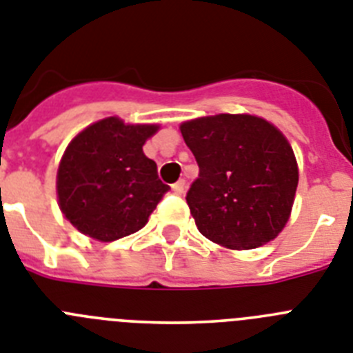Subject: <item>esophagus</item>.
I'll return each mask as SVG.
<instances>
[{
    "instance_id": "34e87169",
    "label": "esophagus",
    "mask_w": 353,
    "mask_h": 353,
    "mask_svg": "<svg viewBox=\"0 0 353 353\" xmlns=\"http://www.w3.org/2000/svg\"><path fill=\"white\" fill-rule=\"evenodd\" d=\"M185 188H186V183L183 179H179L177 183H174L172 185V192L176 195H183L185 194Z\"/></svg>"
}]
</instances>
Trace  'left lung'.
<instances>
[{
	"label": "left lung",
	"instance_id": "1",
	"mask_svg": "<svg viewBox=\"0 0 353 353\" xmlns=\"http://www.w3.org/2000/svg\"><path fill=\"white\" fill-rule=\"evenodd\" d=\"M199 165L186 202L208 240L228 249H256L290 219L299 185L284 134L252 115H214L181 124Z\"/></svg>",
	"mask_w": 353,
	"mask_h": 353
}]
</instances>
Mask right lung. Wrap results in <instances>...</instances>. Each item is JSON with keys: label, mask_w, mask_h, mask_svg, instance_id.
I'll use <instances>...</instances> for the list:
<instances>
[{"label": "right lung", "mask_w": 353, "mask_h": 353, "mask_svg": "<svg viewBox=\"0 0 353 353\" xmlns=\"http://www.w3.org/2000/svg\"><path fill=\"white\" fill-rule=\"evenodd\" d=\"M158 125L108 117L76 137L57 174L60 210L78 231L113 241L140 231L170 186L142 145Z\"/></svg>", "instance_id": "1"}]
</instances>
